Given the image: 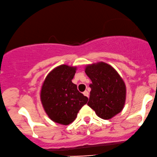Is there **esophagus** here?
<instances>
[{
  "mask_svg": "<svg viewBox=\"0 0 157 157\" xmlns=\"http://www.w3.org/2000/svg\"><path fill=\"white\" fill-rule=\"evenodd\" d=\"M83 94H84V96H85L86 97L89 96V93H88V91H87V90H85L84 92H83Z\"/></svg>",
  "mask_w": 157,
  "mask_h": 157,
  "instance_id": "34e87169",
  "label": "esophagus"
}]
</instances>
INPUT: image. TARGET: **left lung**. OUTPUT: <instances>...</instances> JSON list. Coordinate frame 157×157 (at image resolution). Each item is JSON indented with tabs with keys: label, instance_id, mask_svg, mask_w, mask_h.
I'll list each match as a JSON object with an SVG mask.
<instances>
[{
	"label": "left lung",
	"instance_id": "8db88e82",
	"mask_svg": "<svg viewBox=\"0 0 157 157\" xmlns=\"http://www.w3.org/2000/svg\"><path fill=\"white\" fill-rule=\"evenodd\" d=\"M85 72L92 81L88 106L104 120L120 113L125 103L126 87L117 71L106 63L99 62L88 65Z\"/></svg>",
	"mask_w": 157,
	"mask_h": 157
}]
</instances>
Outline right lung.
<instances>
[{"label":"right lung","instance_id":"obj_1","mask_svg":"<svg viewBox=\"0 0 157 157\" xmlns=\"http://www.w3.org/2000/svg\"><path fill=\"white\" fill-rule=\"evenodd\" d=\"M75 72L76 67L65 64L57 67L47 75L41 89V102L48 116L64 125L76 119L77 113L88 101L72 82Z\"/></svg>","mask_w":157,"mask_h":157}]
</instances>
